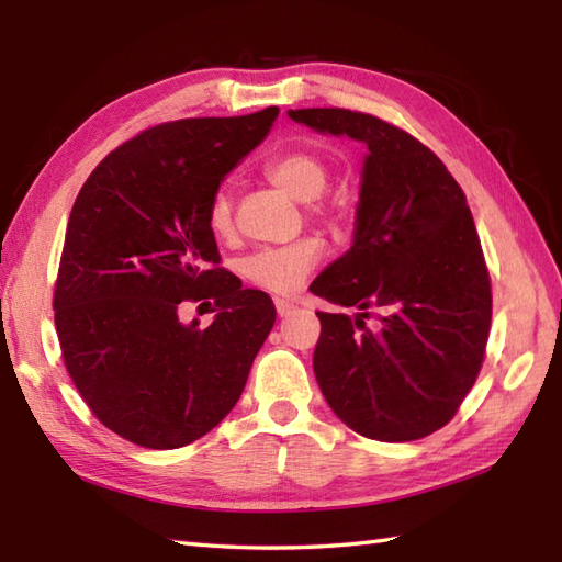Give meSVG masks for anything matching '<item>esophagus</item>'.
<instances>
[{"mask_svg":"<svg viewBox=\"0 0 562 562\" xmlns=\"http://www.w3.org/2000/svg\"><path fill=\"white\" fill-rule=\"evenodd\" d=\"M274 308H278V316L284 318L294 312V304L290 300H282V296H278V300H274Z\"/></svg>","mask_w":562,"mask_h":562,"instance_id":"1","label":"esophagus"}]
</instances>
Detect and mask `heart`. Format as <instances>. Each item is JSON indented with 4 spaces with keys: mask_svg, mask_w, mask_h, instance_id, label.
I'll list each match as a JSON object with an SVG mask.
<instances>
[{
    "mask_svg": "<svg viewBox=\"0 0 562 562\" xmlns=\"http://www.w3.org/2000/svg\"><path fill=\"white\" fill-rule=\"evenodd\" d=\"M266 176L272 186L284 190L290 198L300 202H312L316 217H324L326 210L314 202L328 186V166L318 154L308 149H290L272 157L266 164ZM207 226L217 238L234 234V210L229 190L220 188L210 198ZM321 258V246L316 238H302V241L278 248H260L241 260V274L260 290L274 294H292L306 280Z\"/></svg>",
    "mask_w": 562,
    "mask_h": 562,
    "instance_id": "obj_1",
    "label": "heart"
}]
</instances>
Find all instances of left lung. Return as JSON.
<instances>
[{"label":"left lung","instance_id":"8db88e82","mask_svg":"<svg viewBox=\"0 0 562 562\" xmlns=\"http://www.w3.org/2000/svg\"><path fill=\"white\" fill-rule=\"evenodd\" d=\"M288 115L367 147L352 246L312 282L314 294L360 312H318L321 393L362 437L432 435L475 384L493 316L491 274L463 190L423 142L374 115ZM367 307L385 314L376 327L363 324Z\"/></svg>","mask_w":562,"mask_h":562}]
</instances>
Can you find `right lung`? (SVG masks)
I'll list each match as a JSON object with an SVG mask.
<instances>
[{
	"instance_id": "obj_1",
	"label": "right lung",
	"mask_w": 562,
	"mask_h": 562,
	"mask_svg": "<svg viewBox=\"0 0 562 562\" xmlns=\"http://www.w3.org/2000/svg\"><path fill=\"white\" fill-rule=\"evenodd\" d=\"M278 113L149 127L75 200L53 300L59 348L91 413L133 445L178 449L217 427L274 324L266 292L217 268L207 205ZM202 299L218 306L213 324L181 325L180 304Z\"/></svg>"
}]
</instances>
